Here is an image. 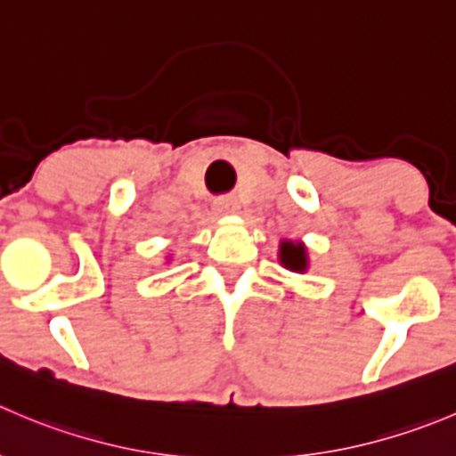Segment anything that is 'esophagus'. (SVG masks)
I'll use <instances>...</instances> for the list:
<instances>
[{
    "label": "esophagus",
    "mask_w": 456,
    "mask_h": 456,
    "mask_svg": "<svg viewBox=\"0 0 456 456\" xmlns=\"http://www.w3.org/2000/svg\"><path fill=\"white\" fill-rule=\"evenodd\" d=\"M216 211H218V214H232V211H236V200L229 196L218 198V200H216Z\"/></svg>",
    "instance_id": "esophagus-1"
}]
</instances>
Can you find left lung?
<instances>
[{
	"instance_id": "obj_1",
	"label": "left lung",
	"mask_w": 456,
	"mask_h": 456,
	"mask_svg": "<svg viewBox=\"0 0 456 456\" xmlns=\"http://www.w3.org/2000/svg\"><path fill=\"white\" fill-rule=\"evenodd\" d=\"M281 263L287 269H294V272H303L307 258H305V249L294 242H282L281 245Z\"/></svg>"
}]
</instances>
